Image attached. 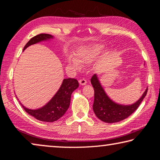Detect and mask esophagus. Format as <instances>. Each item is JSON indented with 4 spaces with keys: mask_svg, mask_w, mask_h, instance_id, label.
<instances>
[{
    "mask_svg": "<svg viewBox=\"0 0 160 160\" xmlns=\"http://www.w3.org/2000/svg\"><path fill=\"white\" fill-rule=\"evenodd\" d=\"M79 83L81 85H86V83H87V80L85 79H84V78H82V79H80L79 80Z\"/></svg>",
    "mask_w": 160,
    "mask_h": 160,
    "instance_id": "34e87169",
    "label": "esophagus"
}]
</instances>
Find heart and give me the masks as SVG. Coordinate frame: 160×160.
<instances>
[{
	"label": "heart",
	"instance_id": "obj_1",
	"mask_svg": "<svg viewBox=\"0 0 160 160\" xmlns=\"http://www.w3.org/2000/svg\"><path fill=\"white\" fill-rule=\"evenodd\" d=\"M102 51V47L99 45H94L92 47L81 48L75 54V57L69 56L68 58V63L76 70L80 69V64L88 63L93 61Z\"/></svg>",
	"mask_w": 160,
	"mask_h": 160
}]
</instances>
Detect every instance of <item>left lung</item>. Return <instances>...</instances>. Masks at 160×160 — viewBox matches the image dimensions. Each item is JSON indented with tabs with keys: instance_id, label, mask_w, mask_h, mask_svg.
<instances>
[{
	"instance_id": "1",
	"label": "left lung",
	"mask_w": 160,
	"mask_h": 160,
	"mask_svg": "<svg viewBox=\"0 0 160 160\" xmlns=\"http://www.w3.org/2000/svg\"><path fill=\"white\" fill-rule=\"evenodd\" d=\"M94 90L93 111L97 117L106 123H116L123 121L131 115L140 106L148 92V88L142 97L131 105H121L113 102L104 92L97 74L91 78Z\"/></svg>"
}]
</instances>
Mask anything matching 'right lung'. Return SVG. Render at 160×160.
<instances>
[{"label":"right lung","instance_id":"right-lung-1","mask_svg":"<svg viewBox=\"0 0 160 160\" xmlns=\"http://www.w3.org/2000/svg\"><path fill=\"white\" fill-rule=\"evenodd\" d=\"M53 37L51 34H38L32 37L27 43L23 48V51L32 44L53 39ZM78 86H79V83L76 79H74V78L64 79L61 88H59L55 95L52 97V99L47 104L39 109H29L24 107L20 102V103L27 113L34 116L37 120L45 121V122H53L61 118L66 112L70 106V97L72 92L76 90Z\"/></svg>","mask_w":160,"mask_h":160}]
</instances>
